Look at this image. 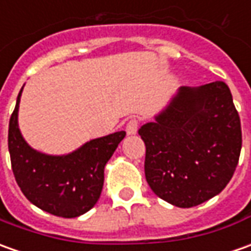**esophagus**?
I'll use <instances>...</instances> for the list:
<instances>
[{
	"mask_svg": "<svg viewBox=\"0 0 251 251\" xmlns=\"http://www.w3.org/2000/svg\"><path fill=\"white\" fill-rule=\"evenodd\" d=\"M137 129H139V121H137V119H130V121L126 124V133H127L129 136L136 134V133H137Z\"/></svg>",
	"mask_w": 251,
	"mask_h": 251,
	"instance_id": "obj_1",
	"label": "esophagus"
}]
</instances>
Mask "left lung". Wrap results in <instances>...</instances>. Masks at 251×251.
<instances>
[{
    "instance_id": "obj_1",
    "label": "left lung",
    "mask_w": 251,
    "mask_h": 251,
    "mask_svg": "<svg viewBox=\"0 0 251 251\" xmlns=\"http://www.w3.org/2000/svg\"><path fill=\"white\" fill-rule=\"evenodd\" d=\"M139 134L146 144L148 185L177 207L198 206L219 195L239 161V114L223 81L178 88Z\"/></svg>"
}]
</instances>
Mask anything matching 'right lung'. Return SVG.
Listing matches in <instances>:
<instances>
[{"label": "right lung", "instance_id": "right-lung-1", "mask_svg": "<svg viewBox=\"0 0 251 251\" xmlns=\"http://www.w3.org/2000/svg\"><path fill=\"white\" fill-rule=\"evenodd\" d=\"M19 92L9 121L8 148L16 183L25 197L57 217L74 219L97 203L104 183V168L126 132L93 139L66 155H49L28 146L19 129Z\"/></svg>", "mask_w": 251, "mask_h": 251}]
</instances>
